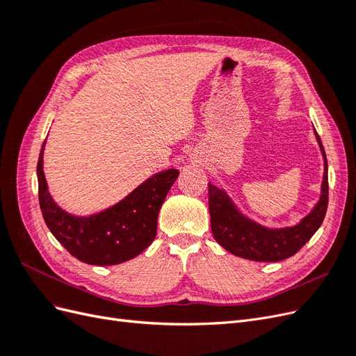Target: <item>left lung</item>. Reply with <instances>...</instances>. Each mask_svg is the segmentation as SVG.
Masks as SVG:
<instances>
[{
  "label": "left lung",
  "mask_w": 356,
  "mask_h": 356,
  "mask_svg": "<svg viewBox=\"0 0 356 356\" xmlns=\"http://www.w3.org/2000/svg\"><path fill=\"white\" fill-rule=\"evenodd\" d=\"M324 156V179L321 197L309 215L293 227L268 229L243 215L224 190L208 184L211 229L215 241L229 252L252 261H281L298 252L321 227L328 207V165L321 138L316 134Z\"/></svg>",
  "instance_id": "obj_1"
}]
</instances>
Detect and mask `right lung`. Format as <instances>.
Wrapping results in <instances>:
<instances>
[{
  "mask_svg": "<svg viewBox=\"0 0 356 356\" xmlns=\"http://www.w3.org/2000/svg\"><path fill=\"white\" fill-rule=\"evenodd\" d=\"M44 144L37 163L40 208L51 234L72 257L93 266H113L132 260L152 245L159 211L179 175L178 169L161 170L113 207L77 217L58 207L50 196L42 170Z\"/></svg>",
  "mask_w": 356,
  "mask_h": 356,
  "instance_id": "obj_1",
  "label": "right lung"
}]
</instances>
